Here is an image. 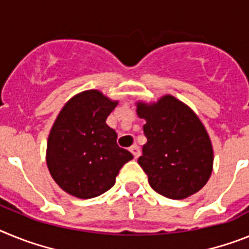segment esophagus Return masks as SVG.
I'll list each match as a JSON object with an SVG mask.
<instances>
[{
    "mask_svg": "<svg viewBox=\"0 0 249 249\" xmlns=\"http://www.w3.org/2000/svg\"><path fill=\"white\" fill-rule=\"evenodd\" d=\"M130 151H131V154L134 155V158H135V159H138V158H139V155H140L139 146H138V145H133L130 148Z\"/></svg>",
    "mask_w": 249,
    "mask_h": 249,
    "instance_id": "1",
    "label": "esophagus"
}]
</instances>
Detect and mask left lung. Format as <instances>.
I'll list each match as a JSON object with an SVG mask.
<instances>
[{"mask_svg":"<svg viewBox=\"0 0 249 249\" xmlns=\"http://www.w3.org/2000/svg\"><path fill=\"white\" fill-rule=\"evenodd\" d=\"M135 105L138 116L145 120L146 137L138 163L150 187L169 199H185L199 192L211 178L214 154L198 115L169 94Z\"/></svg>","mask_w":249,"mask_h":249,"instance_id":"8db88e82","label":"left lung"}]
</instances>
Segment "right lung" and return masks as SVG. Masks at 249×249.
I'll use <instances>...</instances> for the list:
<instances>
[{"label": "right lung", "instance_id": "right-lung-1", "mask_svg": "<svg viewBox=\"0 0 249 249\" xmlns=\"http://www.w3.org/2000/svg\"><path fill=\"white\" fill-rule=\"evenodd\" d=\"M118 100L99 90L73 95L56 118L47 139L46 163L56 184L80 199L95 198L115 184L119 170L133 159L116 144L107 124Z\"/></svg>", "mask_w": 249, "mask_h": 249}]
</instances>
